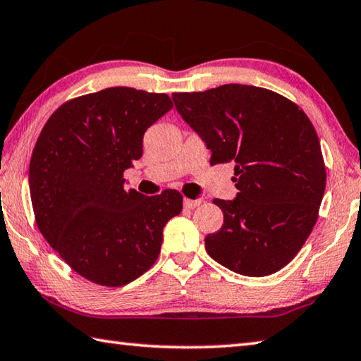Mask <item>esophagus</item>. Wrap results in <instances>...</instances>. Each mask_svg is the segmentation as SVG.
I'll return each mask as SVG.
<instances>
[{"mask_svg":"<svg viewBox=\"0 0 361 361\" xmlns=\"http://www.w3.org/2000/svg\"><path fill=\"white\" fill-rule=\"evenodd\" d=\"M201 200H188V198H185L183 200V207H187V209H195V207H198V206H201Z\"/></svg>","mask_w":361,"mask_h":361,"instance_id":"1","label":"esophagus"}]
</instances>
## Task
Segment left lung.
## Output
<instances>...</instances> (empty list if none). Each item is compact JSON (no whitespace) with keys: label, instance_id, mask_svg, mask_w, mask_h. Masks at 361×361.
<instances>
[{"label":"left lung","instance_id":"left-lung-1","mask_svg":"<svg viewBox=\"0 0 361 361\" xmlns=\"http://www.w3.org/2000/svg\"><path fill=\"white\" fill-rule=\"evenodd\" d=\"M176 110L212 152L234 161V200H214L224 221L206 235L209 256L245 276L281 270L314 228L325 192L321 142L294 102L264 87L223 85L174 92Z\"/></svg>","mask_w":361,"mask_h":361}]
</instances>
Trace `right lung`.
Here are the masks:
<instances>
[{
	"label": "right lung",
	"instance_id": "right-lung-1",
	"mask_svg": "<svg viewBox=\"0 0 361 361\" xmlns=\"http://www.w3.org/2000/svg\"><path fill=\"white\" fill-rule=\"evenodd\" d=\"M171 108L166 94L108 87L66 102L39 135L30 163L37 228L86 280L119 288L157 261L182 195L127 190L124 171L142 155L145 132Z\"/></svg>",
	"mask_w": 361,
	"mask_h": 361
}]
</instances>
